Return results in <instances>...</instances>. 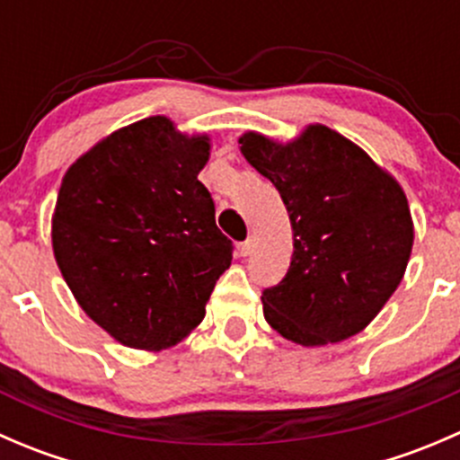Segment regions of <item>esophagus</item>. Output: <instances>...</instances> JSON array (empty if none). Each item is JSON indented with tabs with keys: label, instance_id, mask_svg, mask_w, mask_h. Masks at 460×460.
Returning <instances> with one entry per match:
<instances>
[{
	"label": "esophagus",
	"instance_id": "1",
	"mask_svg": "<svg viewBox=\"0 0 460 460\" xmlns=\"http://www.w3.org/2000/svg\"><path fill=\"white\" fill-rule=\"evenodd\" d=\"M253 247H256V243H253V238H247V240H244V243L238 244V253H240V256H243V258L252 256Z\"/></svg>",
	"mask_w": 460,
	"mask_h": 460
}]
</instances>
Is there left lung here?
<instances>
[{
  "mask_svg": "<svg viewBox=\"0 0 460 460\" xmlns=\"http://www.w3.org/2000/svg\"><path fill=\"white\" fill-rule=\"evenodd\" d=\"M240 151L278 189L294 231L285 278L262 291L267 323L305 347L358 333L401 285L410 260L414 226L402 189L323 124L289 144L244 133Z\"/></svg>",
  "mask_w": 460,
  "mask_h": 460,
  "instance_id": "8db88e82",
  "label": "left lung"
}]
</instances>
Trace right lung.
I'll return each instance as SVG.
<instances>
[{
  "label": "right lung",
  "mask_w": 460,
  "mask_h": 460,
  "mask_svg": "<svg viewBox=\"0 0 460 460\" xmlns=\"http://www.w3.org/2000/svg\"><path fill=\"white\" fill-rule=\"evenodd\" d=\"M207 136L166 118L124 127L66 171L53 216V252L80 307L115 341L164 349L204 318L234 243L198 173Z\"/></svg>",
  "instance_id": "obj_1"
}]
</instances>
